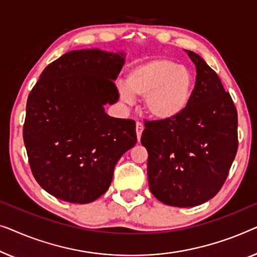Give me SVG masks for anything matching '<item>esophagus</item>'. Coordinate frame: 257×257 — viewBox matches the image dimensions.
I'll list each match as a JSON object with an SVG mask.
<instances>
[{
  "label": "esophagus",
  "instance_id": "esophagus-1",
  "mask_svg": "<svg viewBox=\"0 0 257 257\" xmlns=\"http://www.w3.org/2000/svg\"><path fill=\"white\" fill-rule=\"evenodd\" d=\"M143 129H144L143 123H141V122H137V123H136V135H137V140H139V142L141 140V135H142V133H143Z\"/></svg>",
  "mask_w": 257,
  "mask_h": 257
}]
</instances>
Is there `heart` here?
I'll use <instances>...</instances> for the list:
<instances>
[{
	"instance_id": "obj_1",
	"label": "heart",
	"mask_w": 257,
	"mask_h": 257,
	"mask_svg": "<svg viewBox=\"0 0 257 257\" xmlns=\"http://www.w3.org/2000/svg\"><path fill=\"white\" fill-rule=\"evenodd\" d=\"M124 102L144 95V108L156 120H172L184 113L193 92V78L187 68L168 58H153L129 71L127 86L117 87Z\"/></svg>"
}]
</instances>
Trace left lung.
<instances>
[{
  "label": "left lung",
  "instance_id": "left-lung-1",
  "mask_svg": "<svg viewBox=\"0 0 257 257\" xmlns=\"http://www.w3.org/2000/svg\"><path fill=\"white\" fill-rule=\"evenodd\" d=\"M197 68L189 106L172 120L147 122L151 193L165 205L193 207L219 192L237 151V113L218 74L196 52L185 50Z\"/></svg>",
  "mask_w": 257,
  "mask_h": 257
}]
</instances>
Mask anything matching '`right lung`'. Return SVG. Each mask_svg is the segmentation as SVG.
Here are the masks:
<instances>
[{
	"mask_svg": "<svg viewBox=\"0 0 257 257\" xmlns=\"http://www.w3.org/2000/svg\"><path fill=\"white\" fill-rule=\"evenodd\" d=\"M125 52L70 51L49 65L29 94L23 139L31 171L46 192L88 204L102 196L114 168L136 144V123L104 110L118 100Z\"/></svg>",
	"mask_w": 257,
	"mask_h": 257,
	"instance_id": "1",
	"label": "right lung"
}]
</instances>
